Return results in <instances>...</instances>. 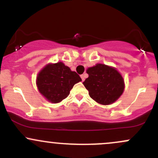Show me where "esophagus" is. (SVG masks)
I'll list each match as a JSON object with an SVG mask.
<instances>
[{"label": "esophagus", "mask_w": 158, "mask_h": 158, "mask_svg": "<svg viewBox=\"0 0 158 158\" xmlns=\"http://www.w3.org/2000/svg\"><path fill=\"white\" fill-rule=\"evenodd\" d=\"M81 78H82V81H85V76L84 74H83V75H81Z\"/></svg>", "instance_id": "1"}]
</instances>
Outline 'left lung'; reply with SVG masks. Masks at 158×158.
<instances>
[{
    "label": "left lung",
    "instance_id": "1",
    "mask_svg": "<svg viewBox=\"0 0 158 158\" xmlns=\"http://www.w3.org/2000/svg\"><path fill=\"white\" fill-rule=\"evenodd\" d=\"M88 77L83 85L89 96L97 103L110 105L115 103L124 92V80L116 68L97 64L86 70Z\"/></svg>",
    "mask_w": 158,
    "mask_h": 158
}]
</instances>
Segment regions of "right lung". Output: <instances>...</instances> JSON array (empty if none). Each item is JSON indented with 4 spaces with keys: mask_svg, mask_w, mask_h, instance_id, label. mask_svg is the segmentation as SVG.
Returning a JSON list of instances; mask_svg holds the SVG:
<instances>
[{
    "mask_svg": "<svg viewBox=\"0 0 158 158\" xmlns=\"http://www.w3.org/2000/svg\"><path fill=\"white\" fill-rule=\"evenodd\" d=\"M82 79L62 62L48 64L37 76L38 91L46 100L58 103L68 97L73 85Z\"/></svg>",
    "mask_w": 158,
    "mask_h": 158,
    "instance_id": "obj_1",
    "label": "right lung"
}]
</instances>
